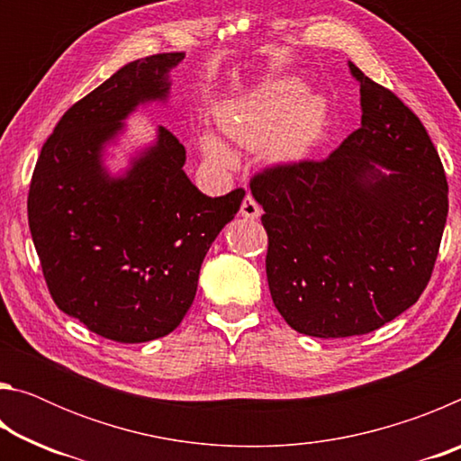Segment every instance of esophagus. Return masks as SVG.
Masks as SVG:
<instances>
[{
	"mask_svg": "<svg viewBox=\"0 0 461 461\" xmlns=\"http://www.w3.org/2000/svg\"><path fill=\"white\" fill-rule=\"evenodd\" d=\"M240 213H241V217H246V220H258L260 213H262V209H260L258 203L254 201L252 194H246L244 201H241Z\"/></svg>",
	"mask_w": 461,
	"mask_h": 461,
	"instance_id": "obj_1",
	"label": "esophagus"
}]
</instances>
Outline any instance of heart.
Wrapping results in <instances>:
<instances>
[{
  "label": "heart",
  "mask_w": 461,
  "mask_h": 461,
  "mask_svg": "<svg viewBox=\"0 0 461 461\" xmlns=\"http://www.w3.org/2000/svg\"><path fill=\"white\" fill-rule=\"evenodd\" d=\"M294 79H275L246 95L225 104L220 112V130L231 142L254 148L267 142L275 160L301 158L317 142L325 123V101L305 93ZM201 148L215 165L231 167L233 156L213 131H205Z\"/></svg>",
  "instance_id": "obj_1"
}]
</instances>
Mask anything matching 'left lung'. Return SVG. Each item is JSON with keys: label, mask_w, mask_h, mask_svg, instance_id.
<instances>
[{"label": "left lung", "mask_w": 461, "mask_h": 461, "mask_svg": "<svg viewBox=\"0 0 461 461\" xmlns=\"http://www.w3.org/2000/svg\"><path fill=\"white\" fill-rule=\"evenodd\" d=\"M362 126L323 160L249 181L268 233L267 276L294 331L349 338L419 301L447 220L446 170L420 120L354 62Z\"/></svg>", "instance_id": "1"}]
</instances>
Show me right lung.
I'll return each instance as SVG.
<instances>
[{
    "instance_id": "right-lung-1",
    "label": "right lung",
    "mask_w": 461,
    "mask_h": 461,
    "mask_svg": "<svg viewBox=\"0 0 461 461\" xmlns=\"http://www.w3.org/2000/svg\"><path fill=\"white\" fill-rule=\"evenodd\" d=\"M183 52L128 62L67 109L38 156L28 223L52 301L101 338L142 343L183 321L199 270L246 191L207 197L185 175V146L167 128L120 176L105 146L148 101H167Z\"/></svg>"
}]
</instances>
